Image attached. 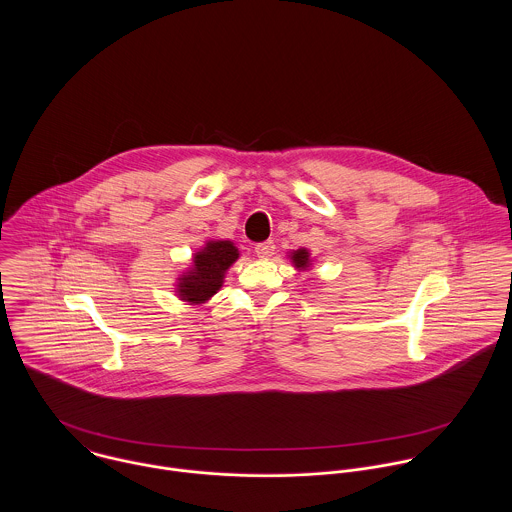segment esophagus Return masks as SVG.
Returning a JSON list of instances; mask_svg holds the SVG:
<instances>
[{
  "label": "esophagus",
  "instance_id": "1",
  "mask_svg": "<svg viewBox=\"0 0 512 512\" xmlns=\"http://www.w3.org/2000/svg\"><path fill=\"white\" fill-rule=\"evenodd\" d=\"M274 248H276V244H274L272 240H268V242L256 244V246H254V252H256V256H258L260 260H268V258H272Z\"/></svg>",
  "mask_w": 512,
  "mask_h": 512
}]
</instances>
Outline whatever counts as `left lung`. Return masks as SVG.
Wrapping results in <instances>:
<instances>
[{
  "label": "left lung",
  "mask_w": 512,
  "mask_h": 512,
  "mask_svg": "<svg viewBox=\"0 0 512 512\" xmlns=\"http://www.w3.org/2000/svg\"><path fill=\"white\" fill-rule=\"evenodd\" d=\"M288 258H290V262H292L293 268H295L297 272H309V270H311L313 258H311V252H309L307 248L292 250V252L288 254Z\"/></svg>",
  "instance_id": "obj_1"
}]
</instances>
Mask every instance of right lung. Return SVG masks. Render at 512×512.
Masks as SVG:
<instances>
[{
  "mask_svg": "<svg viewBox=\"0 0 512 512\" xmlns=\"http://www.w3.org/2000/svg\"><path fill=\"white\" fill-rule=\"evenodd\" d=\"M240 258V250L232 240H207L193 254L191 266L179 274L175 293L189 305L207 303L224 284V274Z\"/></svg>",
  "mask_w": 512,
  "mask_h": 512,
  "instance_id": "add662e5",
  "label": "right lung"
}]
</instances>
